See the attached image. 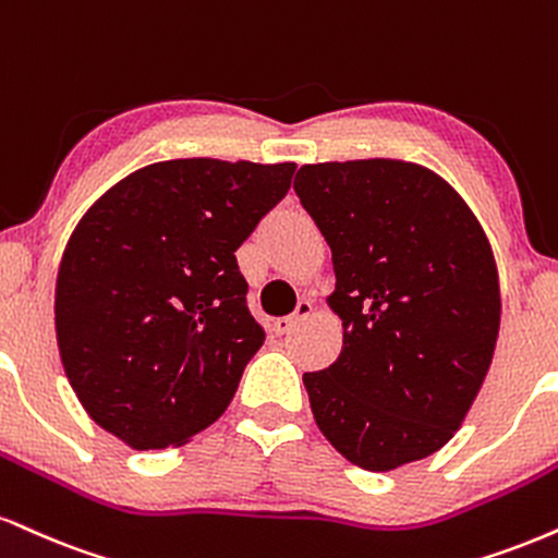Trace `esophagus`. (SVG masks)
<instances>
[{
  "label": "esophagus",
  "instance_id": "obj_1",
  "mask_svg": "<svg viewBox=\"0 0 558 558\" xmlns=\"http://www.w3.org/2000/svg\"><path fill=\"white\" fill-rule=\"evenodd\" d=\"M308 314H312V301H306V299H301L299 301V306H296V312L291 314V317H283V319H278L272 325V330H275V335H291L293 330H296V327L301 325V322H304Z\"/></svg>",
  "mask_w": 558,
  "mask_h": 558
}]
</instances>
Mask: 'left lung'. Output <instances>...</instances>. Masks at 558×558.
Listing matches in <instances>:
<instances>
[{
  "label": "left lung",
  "instance_id": "8db88e82",
  "mask_svg": "<svg viewBox=\"0 0 558 558\" xmlns=\"http://www.w3.org/2000/svg\"><path fill=\"white\" fill-rule=\"evenodd\" d=\"M304 210L332 250L343 351L306 372L327 441L372 473L441 449L471 411L499 335L486 233L445 179L405 160L301 166Z\"/></svg>",
  "mask_w": 558,
  "mask_h": 558
}]
</instances>
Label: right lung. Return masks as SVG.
<instances>
[{
  "label": "right lung",
  "mask_w": 558,
  "mask_h": 558,
  "mask_svg": "<svg viewBox=\"0 0 558 558\" xmlns=\"http://www.w3.org/2000/svg\"><path fill=\"white\" fill-rule=\"evenodd\" d=\"M296 163L181 158L111 186L57 275L59 355L93 421L134 449L190 441L236 395L265 330L236 252Z\"/></svg>",
  "instance_id": "1"
}]
</instances>
